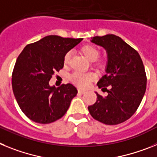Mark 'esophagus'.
Returning a JSON list of instances; mask_svg holds the SVG:
<instances>
[{"instance_id": "34e87169", "label": "esophagus", "mask_w": 157, "mask_h": 157, "mask_svg": "<svg viewBox=\"0 0 157 157\" xmlns=\"http://www.w3.org/2000/svg\"><path fill=\"white\" fill-rule=\"evenodd\" d=\"M85 91H84V90H81V89H78V93L80 94V95H83V94L85 93Z\"/></svg>"}]
</instances>
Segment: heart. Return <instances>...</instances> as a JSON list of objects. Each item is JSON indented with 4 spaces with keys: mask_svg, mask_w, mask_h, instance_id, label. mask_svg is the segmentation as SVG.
Returning a JSON list of instances; mask_svg holds the SVG:
<instances>
[{
    "mask_svg": "<svg viewBox=\"0 0 157 157\" xmlns=\"http://www.w3.org/2000/svg\"><path fill=\"white\" fill-rule=\"evenodd\" d=\"M81 50H82V53L84 54V55L89 61H95L99 56V50L92 45H86V46H83ZM71 55H72L71 51H68L65 54V56H64V63H65V65H68L71 59ZM95 65L98 68L102 69V68L105 67L106 64L103 61H99V62H96ZM95 75L93 73H91V72L82 73V72H79V71H75L70 75L69 79L73 84H75L80 88H86L89 85L91 81H92L95 79Z\"/></svg>",
    "mask_w": 157,
    "mask_h": 157,
    "instance_id": "heart-1",
    "label": "heart"
}]
</instances>
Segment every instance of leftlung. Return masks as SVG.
Segmentation results:
<instances>
[{"label": "left lung", "instance_id": "1", "mask_svg": "<svg viewBox=\"0 0 157 157\" xmlns=\"http://www.w3.org/2000/svg\"><path fill=\"white\" fill-rule=\"evenodd\" d=\"M91 42L107 51L106 74L97 85L108 94L103 97L96 92L97 100L88 111L93 118L106 125L122 123L136 112L146 90L142 60L137 50L116 35L95 36Z\"/></svg>", "mask_w": 157, "mask_h": 157}]
</instances>
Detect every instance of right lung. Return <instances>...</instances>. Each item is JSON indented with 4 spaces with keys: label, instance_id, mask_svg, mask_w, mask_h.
Returning a JSON list of instances; mask_svg holds the SVG:
<instances>
[{
    "label": "right lung",
    "instance_id": "add662e5",
    "mask_svg": "<svg viewBox=\"0 0 157 157\" xmlns=\"http://www.w3.org/2000/svg\"><path fill=\"white\" fill-rule=\"evenodd\" d=\"M83 39L48 35L24 47L16 59L12 85L19 107L35 122L48 124L62 118L77 95L73 84L50 86L54 72L64 66V56Z\"/></svg>",
    "mask_w": 157,
    "mask_h": 157
}]
</instances>
